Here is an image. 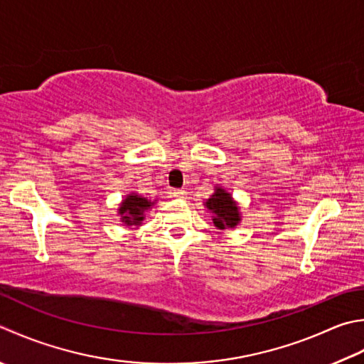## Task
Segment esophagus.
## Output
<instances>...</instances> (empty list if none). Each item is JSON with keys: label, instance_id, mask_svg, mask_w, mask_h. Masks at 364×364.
Segmentation results:
<instances>
[{"label": "esophagus", "instance_id": "34e87169", "mask_svg": "<svg viewBox=\"0 0 364 364\" xmlns=\"http://www.w3.org/2000/svg\"><path fill=\"white\" fill-rule=\"evenodd\" d=\"M168 194H170V197L175 198V200H184V198H186V196H188V192L184 189H172L168 192Z\"/></svg>", "mask_w": 364, "mask_h": 364}]
</instances>
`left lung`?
Masks as SVG:
<instances>
[{"label": "left lung", "instance_id": "obj_1", "mask_svg": "<svg viewBox=\"0 0 364 364\" xmlns=\"http://www.w3.org/2000/svg\"><path fill=\"white\" fill-rule=\"evenodd\" d=\"M205 206L213 213V223L218 229H235L240 224L241 216L237 202L224 188H216L215 194L205 202Z\"/></svg>", "mask_w": 364, "mask_h": 364}]
</instances>
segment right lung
I'll use <instances>...</instances> for the list:
<instances>
[{
  "label": "right lung",
  "mask_w": 364,
  "mask_h": 364,
  "mask_svg": "<svg viewBox=\"0 0 364 364\" xmlns=\"http://www.w3.org/2000/svg\"><path fill=\"white\" fill-rule=\"evenodd\" d=\"M153 202L148 200V198L137 196V194H129L123 202H121L118 208V215L121 216V223L129 225V227H139L141 220L145 219V213L151 208Z\"/></svg>",
  "instance_id": "add662e5"
}]
</instances>
